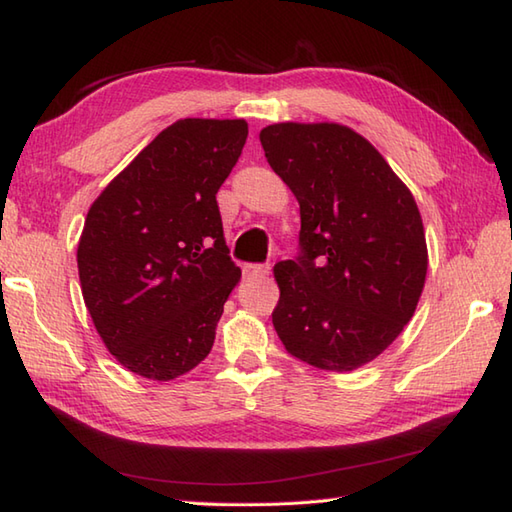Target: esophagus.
Returning a JSON list of instances; mask_svg holds the SVG:
<instances>
[{"label": "esophagus", "mask_w": 512, "mask_h": 512, "mask_svg": "<svg viewBox=\"0 0 512 512\" xmlns=\"http://www.w3.org/2000/svg\"><path fill=\"white\" fill-rule=\"evenodd\" d=\"M270 273L268 264H244L242 275L244 279H255V277H266Z\"/></svg>", "instance_id": "1"}]
</instances>
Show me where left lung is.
Masks as SVG:
<instances>
[{
    "label": "left lung",
    "mask_w": 512,
    "mask_h": 512,
    "mask_svg": "<svg viewBox=\"0 0 512 512\" xmlns=\"http://www.w3.org/2000/svg\"><path fill=\"white\" fill-rule=\"evenodd\" d=\"M259 140L301 213V255L275 266V330L299 361L352 372L416 312L429 266L418 204L350 127L275 123Z\"/></svg>",
    "instance_id": "left-lung-1"
}]
</instances>
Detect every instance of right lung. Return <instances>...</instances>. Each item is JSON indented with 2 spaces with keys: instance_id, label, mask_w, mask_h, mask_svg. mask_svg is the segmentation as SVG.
Wrapping results in <instances>:
<instances>
[{
  "instance_id": "add662e5",
  "label": "right lung",
  "mask_w": 512,
  "mask_h": 512,
  "mask_svg": "<svg viewBox=\"0 0 512 512\" xmlns=\"http://www.w3.org/2000/svg\"><path fill=\"white\" fill-rule=\"evenodd\" d=\"M248 136L244 118H182L90 206L76 248L85 308L118 363L167 383L209 356L242 270L215 193Z\"/></svg>"
}]
</instances>
